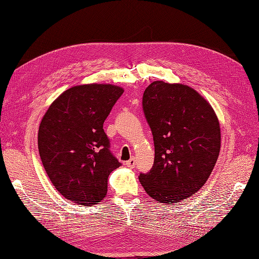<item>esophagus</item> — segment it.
<instances>
[{"label": "esophagus", "instance_id": "34e87169", "mask_svg": "<svg viewBox=\"0 0 259 259\" xmlns=\"http://www.w3.org/2000/svg\"><path fill=\"white\" fill-rule=\"evenodd\" d=\"M125 165H126V166L130 167V168L135 167V165H136V160H135V158H132V159H130L128 161H126V163H125Z\"/></svg>", "mask_w": 259, "mask_h": 259}]
</instances>
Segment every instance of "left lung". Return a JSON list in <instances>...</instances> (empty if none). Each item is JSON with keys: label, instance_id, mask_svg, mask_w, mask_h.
<instances>
[{"label": "left lung", "instance_id": "obj_1", "mask_svg": "<svg viewBox=\"0 0 259 259\" xmlns=\"http://www.w3.org/2000/svg\"><path fill=\"white\" fill-rule=\"evenodd\" d=\"M143 109L154 143L153 166L139 182L164 204L183 201L206 183L221 151V127L213 108L200 94L179 83L154 81Z\"/></svg>", "mask_w": 259, "mask_h": 259}]
</instances>
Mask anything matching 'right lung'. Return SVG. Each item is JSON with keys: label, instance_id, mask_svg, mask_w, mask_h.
<instances>
[{"label": "right lung", "instance_id": "right-lung-1", "mask_svg": "<svg viewBox=\"0 0 259 259\" xmlns=\"http://www.w3.org/2000/svg\"><path fill=\"white\" fill-rule=\"evenodd\" d=\"M124 90L84 84L65 91L50 106L38 127L43 166L61 195L76 204H97L108 177L121 163L110 151L104 122Z\"/></svg>", "mask_w": 259, "mask_h": 259}]
</instances>
